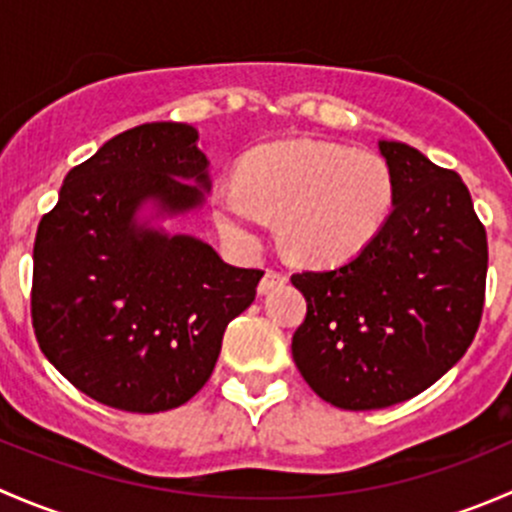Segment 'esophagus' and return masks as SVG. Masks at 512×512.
Here are the masks:
<instances>
[{
	"label": "esophagus",
	"instance_id": "34e87169",
	"mask_svg": "<svg viewBox=\"0 0 512 512\" xmlns=\"http://www.w3.org/2000/svg\"><path fill=\"white\" fill-rule=\"evenodd\" d=\"M287 282V275L285 272H280V270H267L265 272V277H262L260 280V292H270L272 287H277V285H285Z\"/></svg>",
	"mask_w": 512,
	"mask_h": 512
}]
</instances>
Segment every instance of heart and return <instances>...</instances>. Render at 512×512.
<instances>
[{
    "label": "heart",
    "mask_w": 512,
    "mask_h": 512,
    "mask_svg": "<svg viewBox=\"0 0 512 512\" xmlns=\"http://www.w3.org/2000/svg\"><path fill=\"white\" fill-rule=\"evenodd\" d=\"M394 203L389 160L327 141L255 148L237 183L215 190V215L227 237L250 245L272 215L280 218L289 255L312 265H339L364 252L389 223Z\"/></svg>",
    "instance_id": "obj_1"
}]
</instances>
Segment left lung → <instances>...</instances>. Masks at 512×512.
Returning <instances> with one entry per match:
<instances>
[{"label": "left lung", "mask_w": 512, "mask_h": 512, "mask_svg": "<svg viewBox=\"0 0 512 512\" xmlns=\"http://www.w3.org/2000/svg\"><path fill=\"white\" fill-rule=\"evenodd\" d=\"M379 148L396 178L389 223L344 265L292 275L307 299L294 364L347 411L386 409L436 384L471 347L485 302L488 237L461 175L406 143Z\"/></svg>", "instance_id": "8db88e82"}]
</instances>
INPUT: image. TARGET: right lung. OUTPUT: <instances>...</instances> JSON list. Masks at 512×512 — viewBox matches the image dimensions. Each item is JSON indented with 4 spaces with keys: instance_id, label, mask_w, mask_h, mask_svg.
Listing matches in <instances>:
<instances>
[{
    "instance_id": "obj_1",
    "label": "right lung",
    "mask_w": 512,
    "mask_h": 512,
    "mask_svg": "<svg viewBox=\"0 0 512 512\" xmlns=\"http://www.w3.org/2000/svg\"><path fill=\"white\" fill-rule=\"evenodd\" d=\"M208 158L188 123H143L69 170L34 240L32 324L46 359L118 411L158 414L210 379L227 324L262 270L227 265L203 240L133 225L156 198L168 213L203 203Z\"/></svg>"
}]
</instances>
